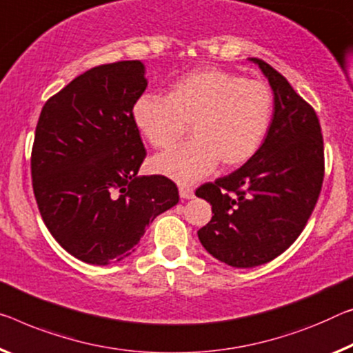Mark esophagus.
Wrapping results in <instances>:
<instances>
[{"instance_id":"1","label":"esophagus","mask_w":353,"mask_h":353,"mask_svg":"<svg viewBox=\"0 0 353 353\" xmlns=\"http://www.w3.org/2000/svg\"><path fill=\"white\" fill-rule=\"evenodd\" d=\"M180 197L181 199H194V189L191 186H180Z\"/></svg>"}]
</instances>
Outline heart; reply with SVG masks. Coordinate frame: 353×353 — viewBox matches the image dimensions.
I'll use <instances>...</instances> for the list:
<instances>
[{"instance_id": "b5f03b06", "label": "heart", "mask_w": 353, "mask_h": 353, "mask_svg": "<svg viewBox=\"0 0 353 353\" xmlns=\"http://www.w3.org/2000/svg\"><path fill=\"white\" fill-rule=\"evenodd\" d=\"M273 115L267 83L219 68L195 69L172 86L167 97L145 94L132 108L134 123L151 146L169 150L191 124L192 140L151 161L153 172L194 183L221 162L245 164L257 153Z\"/></svg>"}]
</instances>
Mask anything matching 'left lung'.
Here are the masks:
<instances>
[{"label": "left lung", "mask_w": 353, "mask_h": 353, "mask_svg": "<svg viewBox=\"0 0 353 353\" xmlns=\"http://www.w3.org/2000/svg\"><path fill=\"white\" fill-rule=\"evenodd\" d=\"M251 61L262 69L274 94L267 137L245 165L195 191L214 213L197 232L200 243L211 256L236 268L267 263L300 236L325 173L316 110L268 63Z\"/></svg>", "instance_id": "8db88e82"}]
</instances>
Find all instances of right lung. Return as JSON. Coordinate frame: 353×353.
<instances>
[{"mask_svg": "<svg viewBox=\"0 0 353 353\" xmlns=\"http://www.w3.org/2000/svg\"><path fill=\"white\" fill-rule=\"evenodd\" d=\"M146 85L137 59L102 64L42 107L32 191L52 236L85 263L131 256L150 222L180 200L167 176H137L146 150L132 108Z\"/></svg>", "mask_w": 353, "mask_h": 353, "instance_id": "obj_1", "label": "right lung"}]
</instances>
